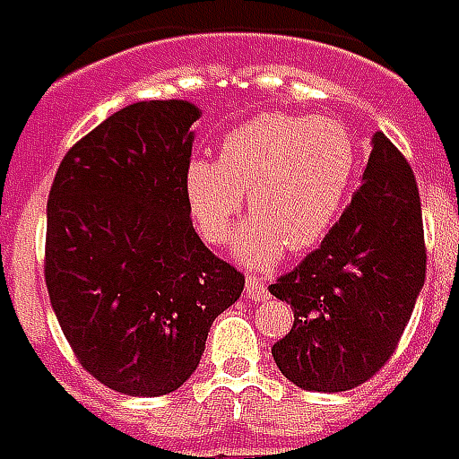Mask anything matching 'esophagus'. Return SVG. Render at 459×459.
<instances>
[{"instance_id": "1", "label": "esophagus", "mask_w": 459, "mask_h": 459, "mask_svg": "<svg viewBox=\"0 0 459 459\" xmlns=\"http://www.w3.org/2000/svg\"><path fill=\"white\" fill-rule=\"evenodd\" d=\"M245 287H247V299H252V301H262V299L266 297L264 281H262L259 276H247Z\"/></svg>"}]
</instances>
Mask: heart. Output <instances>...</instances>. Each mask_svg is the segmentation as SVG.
Instances as JSON below:
<instances>
[{
	"instance_id": "1",
	"label": "heart",
	"mask_w": 459,
	"mask_h": 459,
	"mask_svg": "<svg viewBox=\"0 0 459 459\" xmlns=\"http://www.w3.org/2000/svg\"><path fill=\"white\" fill-rule=\"evenodd\" d=\"M359 170L356 143L339 120L262 113L224 135L220 160L195 158L185 193L204 242H230L242 204L255 220L239 232L235 256L252 269L324 242L343 212Z\"/></svg>"
}]
</instances>
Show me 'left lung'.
<instances>
[{
    "label": "left lung",
    "mask_w": 459,
    "mask_h": 459,
    "mask_svg": "<svg viewBox=\"0 0 459 459\" xmlns=\"http://www.w3.org/2000/svg\"><path fill=\"white\" fill-rule=\"evenodd\" d=\"M363 183L318 249L269 291L291 304L294 326L272 346L304 391H351L385 366L425 284L418 183L401 151L373 135Z\"/></svg>",
    "instance_id": "1"
}]
</instances>
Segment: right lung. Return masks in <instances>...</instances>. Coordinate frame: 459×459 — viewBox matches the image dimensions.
<instances>
[{"instance_id": "right-lung-1", "label": "right lung", "mask_w": 459, "mask_h": 459, "mask_svg": "<svg viewBox=\"0 0 459 459\" xmlns=\"http://www.w3.org/2000/svg\"><path fill=\"white\" fill-rule=\"evenodd\" d=\"M200 108L141 100L64 155L48 193L44 274L64 336L126 395L178 391L245 276L197 237L185 193Z\"/></svg>"}]
</instances>
